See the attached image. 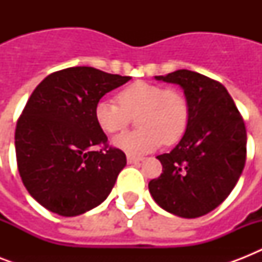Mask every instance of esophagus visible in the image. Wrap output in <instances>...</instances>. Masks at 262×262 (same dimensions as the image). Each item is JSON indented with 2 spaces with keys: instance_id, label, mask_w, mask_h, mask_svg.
I'll use <instances>...</instances> for the list:
<instances>
[{
  "instance_id": "34e87169",
  "label": "esophagus",
  "mask_w": 262,
  "mask_h": 262,
  "mask_svg": "<svg viewBox=\"0 0 262 262\" xmlns=\"http://www.w3.org/2000/svg\"><path fill=\"white\" fill-rule=\"evenodd\" d=\"M143 158H135V156H127V163L129 164H137L143 162Z\"/></svg>"
}]
</instances>
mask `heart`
<instances>
[{"mask_svg":"<svg viewBox=\"0 0 262 262\" xmlns=\"http://www.w3.org/2000/svg\"><path fill=\"white\" fill-rule=\"evenodd\" d=\"M118 103L100 99L95 104V121L106 133L122 130L137 115L140 129L115 136L113 144L129 156L149 154L160 144H174L183 136L189 122V104L177 90H164L162 85L136 81L117 95Z\"/></svg>","mask_w":262,"mask_h":262,"instance_id":"heart-1","label":"heart"}]
</instances>
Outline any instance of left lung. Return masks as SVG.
I'll list each match as a JSON object with an SVG mask.
<instances>
[{
	"mask_svg": "<svg viewBox=\"0 0 262 262\" xmlns=\"http://www.w3.org/2000/svg\"><path fill=\"white\" fill-rule=\"evenodd\" d=\"M156 80L177 84L189 104V122L148 189L164 211L186 219L207 215L235 187L246 162V127L227 90L197 72L179 69Z\"/></svg>",
	"mask_w": 262,
	"mask_h": 262,
	"instance_id": "8db88e82",
	"label": "left lung"
}]
</instances>
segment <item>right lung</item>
<instances>
[{
    "instance_id": "1",
    "label": "right lung",
    "mask_w": 262,
    "mask_h": 262,
    "mask_svg": "<svg viewBox=\"0 0 262 262\" xmlns=\"http://www.w3.org/2000/svg\"><path fill=\"white\" fill-rule=\"evenodd\" d=\"M130 79L76 67L51 73L35 88L17 121L14 147L23 183L42 207L71 217L110 194L126 156L106 147L94 110L107 92Z\"/></svg>"
}]
</instances>
